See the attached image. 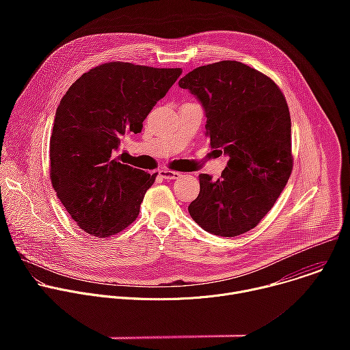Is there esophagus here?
<instances>
[{
    "mask_svg": "<svg viewBox=\"0 0 350 350\" xmlns=\"http://www.w3.org/2000/svg\"><path fill=\"white\" fill-rule=\"evenodd\" d=\"M159 176L165 180H174V178L180 177V173L174 172V170H169V169H162V170H159Z\"/></svg>",
    "mask_w": 350,
    "mask_h": 350,
    "instance_id": "esophagus-1",
    "label": "esophagus"
}]
</instances>
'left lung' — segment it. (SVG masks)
Returning <instances> with one entry per match:
<instances>
[{"mask_svg":"<svg viewBox=\"0 0 350 350\" xmlns=\"http://www.w3.org/2000/svg\"><path fill=\"white\" fill-rule=\"evenodd\" d=\"M178 85L202 103L211 146L230 157L216 181L199 176L188 212L208 232L241 235L270 212L292 173L286 99L269 76L237 61L199 66Z\"/></svg>","mask_w":350,"mask_h":350,"instance_id":"left-lung-1","label":"left lung"}]
</instances>
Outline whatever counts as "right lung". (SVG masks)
<instances>
[{"label":"right lung","instance_id":"obj_1","mask_svg":"<svg viewBox=\"0 0 350 350\" xmlns=\"http://www.w3.org/2000/svg\"><path fill=\"white\" fill-rule=\"evenodd\" d=\"M183 70L108 62L79 77L61 99L49 139V177L62 205L85 232L111 237L139 213L158 173L120 163L126 135L142 122Z\"/></svg>","mask_w":350,"mask_h":350}]
</instances>
